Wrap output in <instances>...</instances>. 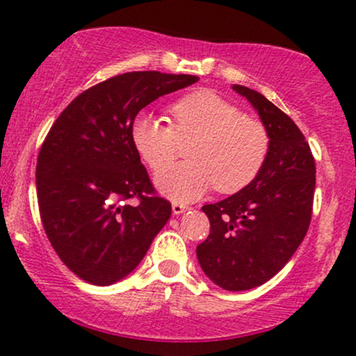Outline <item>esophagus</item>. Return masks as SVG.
<instances>
[{
	"instance_id": "34e87169",
	"label": "esophagus",
	"mask_w": 356,
	"mask_h": 356,
	"mask_svg": "<svg viewBox=\"0 0 356 356\" xmlns=\"http://www.w3.org/2000/svg\"><path fill=\"white\" fill-rule=\"evenodd\" d=\"M187 209H189V207L184 206V204H181V202H174V204H172V212H174L175 216L182 214V212H186Z\"/></svg>"
}]
</instances>
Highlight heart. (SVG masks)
I'll return each instance as SVG.
<instances>
[{
  "mask_svg": "<svg viewBox=\"0 0 356 356\" xmlns=\"http://www.w3.org/2000/svg\"><path fill=\"white\" fill-rule=\"evenodd\" d=\"M170 124L140 113L130 129L137 154L159 172L189 143L188 162L155 177L157 189L174 201H194L214 186L220 194L248 187L269 154V134L263 122L243 112L214 92L189 93L170 105Z\"/></svg>",
  "mask_w": 356,
  "mask_h": 356,
  "instance_id": "b5f03b06",
  "label": "heart"
}]
</instances>
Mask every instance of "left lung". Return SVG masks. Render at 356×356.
<instances>
[{"label":"left lung","instance_id":"left-lung-1","mask_svg":"<svg viewBox=\"0 0 356 356\" xmlns=\"http://www.w3.org/2000/svg\"><path fill=\"white\" fill-rule=\"evenodd\" d=\"M259 113L269 154L257 177L238 194L202 211L211 231L199 264L212 283L244 291L271 280L295 254L312 222L316 167L308 142L283 110L256 90L234 85Z\"/></svg>","mask_w":356,"mask_h":356}]
</instances>
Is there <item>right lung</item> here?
Masks as SVG:
<instances>
[{"instance_id":"1","label":"right lung","mask_w":356,"mask_h":356,"mask_svg":"<svg viewBox=\"0 0 356 356\" xmlns=\"http://www.w3.org/2000/svg\"><path fill=\"white\" fill-rule=\"evenodd\" d=\"M197 80L161 72L112 76L81 92L44 137L40 218L65 266L87 283L124 280L169 220L172 207L155 192L130 129L142 108Z\"/></svg>"}]
</instances>
